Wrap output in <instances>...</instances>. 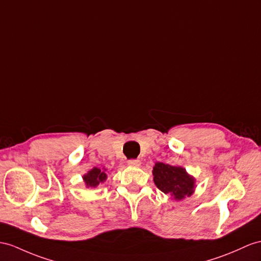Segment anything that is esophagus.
I'll return each mask as SVG.
<instances>
[{
	"label": "esophagus",
	"mask_w": 261,
	"mask_h": 261,
	"mask_svg": "<svg viewBox=\"0 0 261 261\" xmlns=\"http://www.w3.org/2000/svg\"><path fill=\"white\" fill-rule=\"evenodd\" d=\"M127 164H128L129 166L138 167V166H141V161H139V160H129L128 162H127Z\"/></svg>",
	"instance_id": "esophagus-1"
}]
</instances>
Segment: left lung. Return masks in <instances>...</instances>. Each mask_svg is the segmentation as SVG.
<instances>
[{
	"instance_id": "8db88e82",
	"label": "left lung",
	"mask_w": 261,
	"mask_h": 261,
	"mask_svg": "<svg viewBox=\"0 0 261 261\" xmlns=\"http://www.w3.org/2000/svg\"><path fill=\"white\" fill-rule=\"evenodd\" d=\"M152 175H154V182L157 188L176 200L185 198L186 196H190L194 192L195 179L181 167L156 163Z\"/></svg>"
}]
</instances>
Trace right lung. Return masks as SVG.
<instances>
[{"instance_id": "obj_1", "label": "right lung", "mask_w": 261, "mask_h": 261, "mask_svg": "<svg viewBox=\"0 0 261 261\" xmlns=\"http://www.w3.org/2000/svg\"><path fill=\"white\" fill-rule=\"evenodd\" d=\"M107 178V175L105 170H101L97 167H94L92 170L88 171V173L83 177L87 187H95L97 186L99 182H103Z\"/></svg>"}]
</instances>
